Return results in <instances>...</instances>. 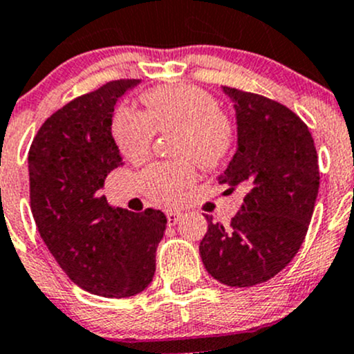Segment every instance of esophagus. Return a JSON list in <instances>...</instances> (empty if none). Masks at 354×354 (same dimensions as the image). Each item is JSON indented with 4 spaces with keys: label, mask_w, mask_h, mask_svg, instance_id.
<instances>
[{
    "label": "esophagus",
    "mask_w": 354,
    "mask_h": 354,
    "mask_svg": "<svg viewBox=\"0 0 354 354\" xmlns=\"http://www.w3.org/2000/svg\"><path fill=\"white\" fill-rule=\"evenodd\" d=\"M182 214L178 213V211H167V221H169V225L172 227V225H177L178 221H180Z\"/></svg>",
    "instance_id": "obj_1"
}]
</instances>
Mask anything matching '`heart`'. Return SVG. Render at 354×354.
I'll return each instance as SVG.
<instances>
[{"label": "heart", "instance_id": "heart-1", "mask_svg": "<svg viewBox=\"0 0 354 354\" xmlns=\"http://www.w3.org/2000/svg\"><path fill=\"white\" fill-rule=\"evenodd\" d=\"M147 114L127 105L112 115V138L124 158L141 163L150 156L156 133L174 134L177 162H158L140 177L148 199L162 206H177L198 178L196 163L204 169L220 165L230 153L235 127L218 102L191 85L160 86L143 95Z\"/></svg>", "mask_w": 354, "mask_h": 354}]
</instances>
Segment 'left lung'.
Here are the masks:
<instances>
[{"label":"left lung","mask_w":354,"mask_h":354,"mask_svg":"<svg viewBox=\"0 0 354 354\" xmlns=\"http://www.w3.org/2000/svg\"><path fill=\"white\" fill-rule=\"evenodd\" d=\"M223 92L235 102L239 148L218 182L245 196L227 227L206 214L199 254L214 279L247 288L278 274L300 250L319 194V158L308 126L286 105Z\"/></svg>","instance_id":"8db88e82"}]
</instances>
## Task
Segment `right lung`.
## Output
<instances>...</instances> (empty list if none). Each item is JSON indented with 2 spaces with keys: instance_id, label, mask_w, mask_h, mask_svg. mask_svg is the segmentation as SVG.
Returning <instances> with one entry per match:
<instances>
[{
  "instance_id": "1",
  "label": "right lung",
  "mask_w": 354,
  "mask_h": 354,
  "mask_svg": "<svg viewBox=\"0 0 354 354\" xmlns=\"http://www.w3.org/2000/svg\"><path fill=\"white\" fill-rule=\"evenodd\" d=\"M136 83L114 80L76 97L42 124L28 151L30 207L47 249L75 285L109 298L150 285L167 228L160 209L133 213L100 196L122 163L111 131L114 105Z\"/></svg>"
}]
</instances>
